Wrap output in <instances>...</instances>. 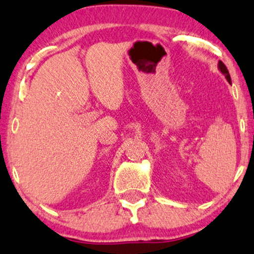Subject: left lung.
<instances>
[{"mask_svg":"<svg viewBox=\"0 0 254 254\" xmlns=\"http://www.w3.org/2000/svg\"><path fill=\"white\" fill-rule=\"evenodd\" d=\"M218 69H220V71L224 75V77L227 78V81H228L229 83H232V80H230V75H229L228 69H227V66L224 65V64L221 62V61H220V62H218Z\"/></svg>","mask_w":254,"mask_h":254,"instance_id":"1","label":"left lung"}]
</instances>
